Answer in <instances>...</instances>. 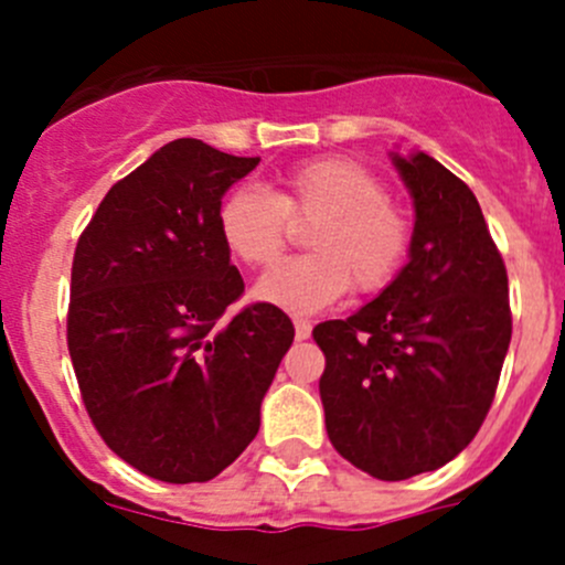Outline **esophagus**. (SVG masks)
<instances>
[{"mask_svg":"<svg viewBox=\"0 0 565 565\" xmlns=\"http://www.w3.org/2000/svg\"><path fill=\"white\" fill-rule=\"evenodd\" d=\"M311 335V322L309 319H295V339L306 341Z\"/></svg>","mask_w":565,"mask_h":565,"instance_id":"esophagus-1","label":"esophagus"}]
</instances>
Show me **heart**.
Returning <instances> with one entry per match:
<instances>
[{
	"mask_svg": "<svg viewBox=\"0 0 565 565\" xmlns=\"http://www.w3.org/2000/svg\"><path fill=\"white\" fill-rule=\"evenodd\" d=\"M311 254L270 267L254 295L289 315H317L350 292H383L413 248V221L388 199L372 169L350 158L298 163L270 191L235 188L218 207L226 250L248 267H265L289 243V224H309Z\"/></svg>",
	"mask_w": 565,
	"mask_h": 565,
	"instance_id": "1",
	"label": "heart"
}]
</instances>
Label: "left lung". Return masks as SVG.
<instances>
[{
    "instance_id": "left-lung-1",
    "label": "left lung",
    "mask_w": 565,
    "mask_h": 565,
    "mask_svg": "<svg viewBox=\"0 0 565 565\" xmlns=\"http://www.w3.org/2000/svg\"><path fill=\"white\" fill-rule=\"evenodd\" d=\"M393 163L415 204L409 262L361 311L315 328L330 443L380 481L470 446L511 341L509 276L478 199L426 152Z\"/></svg>"
}]
</instances>
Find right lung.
<instances>
[{"mask_svg":"<svg viewBox=\"0 0 565 565\" xmlns=\"http://www.w3.org/2000/svg\"><path fill=\"white\" fill-rule=\"evenodd\" d=\"M259 158L174 139L114 182L78 237L67 350L104 443L145 476L210 481L259 431V407L295 339L250 303L218 232L221 196Z\"/></svg>","mask_w":565,"mask_h":565,"instance_id":"right-lung-1","label":"right lung"}]
</instances>
